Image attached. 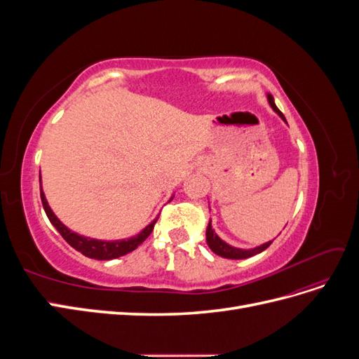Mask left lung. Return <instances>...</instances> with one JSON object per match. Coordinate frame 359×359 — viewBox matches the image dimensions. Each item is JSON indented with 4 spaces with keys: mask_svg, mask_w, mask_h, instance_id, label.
<instances>
[{
    "mask_svg": "<svg viewBox=\"0 0 359 359\" xmlns=\"http://www.w3.org/2000/svg\"><path fill=\"white\" fill-rule=\"evenodd\" d=\"M268 102H269L271 107H273V109L286 121L285 115L280 112V109L276 106L273 95H271V94H268ZM206 243H208L210 248L212 250V252H214L215 255H219V256L226 257V259H247V257H252V256H255V255H257V253H262L264 250H266L271 244H273V241H269V243H265V244L259 245V247H256V248H252V250L235 248V247H232V245H229V244H226L224 241L220 240L219 236H217V233L212 231L211 223L208 224V229H206Z\"/></svg>",
    "mask_w": 359,
    "mask_h": 359,
    "instance_id": "obj_1",
    "label": "left lung"
}]
</instances>
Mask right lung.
Listing matches in <instances>:
<instances>
[{"instance_id":"obj_1","label":"right lung","mask_w":359,"mask_h":359,"mask_svg":"<svg viewBox=\"0 0 359 359\" xmlns=\"http://www.w3.org/2000/svg\"><path fill=\"white\" fill-rule=\"evenodd\" d=\"M40 198H41L43 208H45L48 219L50 220V223L53 226H55V229L61 233L64 240H66L74 250H78V252L82 253L83 256L90 257V259H97V260H111V259H116L119 256H124L130 252H133V250H136L151 235V232H153V229H154L156 222L158 220V217H157V219L151 224H148L142 232L136 236L128 238V240L99 241V240H93V238L81 236L78 233L69 231L67 227L57 219V215L53 214L52 210L49 208V205L45 198V193H43L41 189H40Z\"/></svg>"}]
</instances>
